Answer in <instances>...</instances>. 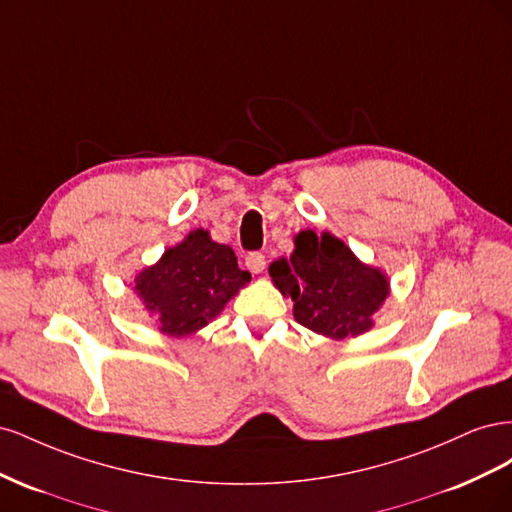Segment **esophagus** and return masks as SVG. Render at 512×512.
<instances>
[{"instance_id": "1", "label": "esophagus", "mask_w": 512, "mask_h": 512, "mask_svg": "<svg viewBox=\"0 0 512 512\" xmlns=\"http://www.w3.org/2000/svg\"><path fill=\"white\" fill-rule=\"evenodd\" d=\"M245 265H247V269H250L252 273H262V271H265V267H267V258H265V254L252 252V254H247Z\"/></svg>"}]
</instances>
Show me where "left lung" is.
Masks as SVG:
<instances>
[{
  "mask_svg": "<svg viewBox=\"0 0 512 512\" xmlns=\"http://www.w3.org/2000/svg\"><path fill=\"white\" fill-rule=\"evenodd\" d=\"M269 273L294 301L297 322L335 339L369 331L371 316L389 297L384 273L356 260L329 232L322 237L314 230L299 232L290 260H275Z\"/></svg>",
  "mask_w": 512,
  "mask_h": 512,
  "instance_id": "obj_1",
  "label": "left lung"
}]
</instances>
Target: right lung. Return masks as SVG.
<instances>
[{
	"label": "right lung",
	"instance_id": "1",
	"mask_svg": "<svg viewBox=\"0 0 512 512\" xmlns=\"http://www.w3.org/2000/svg\"><path fill=\"white\" fill-rule=\"evenodd\" d=\"M250 280L235 252L200 228L166 250L158 265L138 273L134 290L158 316L160 331L181 337L203 329Z\"/></svg>",
	"mask_w": 512,
	"mask_h": 512
}]
</instances>
